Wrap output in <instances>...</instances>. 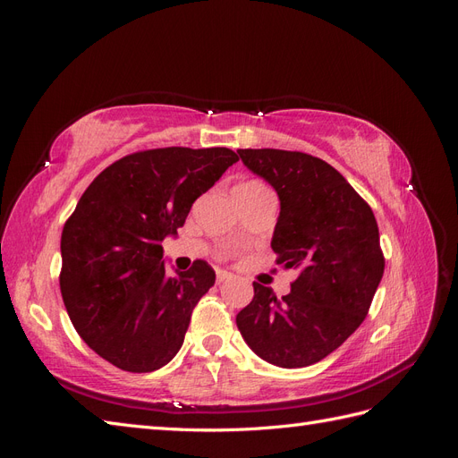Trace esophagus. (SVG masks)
Segmentation results:
<instances>
[{
  "mask_svg": "<svg viewBox=\"0 0 458 458\" xmlns=\"http://www.w3.org/2000/svg\"><path fill=\"white\" fill-rule=\"evenodd\" d=\"M227 281H231V275H229L227 271H217L216 283H217V284H224V283H227Z\"/></svg>",
  "mask_w": 458,
  "mask_h": 458,
  "instance_id": "esophagus-1",
  "label": "esophagus"
}]
</instances>
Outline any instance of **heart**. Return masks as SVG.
Returning <instances> with one entry per match:
<instances>
[{
	"label": "heart",
	"mask_w": 458,
	"mask_h": 458,
	"mask_svg": "<svg viewBox=\"0 0 458 458\" xmlns=\"http://www.w3.org/2000/svg\"><path fill=\"white\" fill-rule=\"evenodd\" d=\"M259 192H267V187L259 182H244L234 187V197H254Z\"/></svg>",
	"instance_id": "obj_1"
}]
</instances>
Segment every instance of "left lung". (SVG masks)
I'll use <instances>...</instances> for the list:
<instances>
[{"label":"left lung","mask_w":458,"mask_h":458,"mask_svg":"<svg viewBox=\"0 0 458 458\" xmlns=\"http://www.w3.org/2000/svg\"><path fill=\"white\" fill-rule=\"evenodd\" d=\"M237 152L279 195L271 248L279 266L300 271L283 298L254 283V298L237 315V327L267 363L310 367L365 321L386 263L377 217L321 158L279 148Z\"/></svg>","instance_id":"left-lung-1"}]
</instances>
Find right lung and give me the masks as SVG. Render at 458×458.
<instances>
[{
	"instance_id": "right-lung-1",
	"label": "right lung",
	"mask_w": 458,
	"mask_h": 458,
	"mask_svg": "<svg viewBox=\"0 0 458 458\" xmlns=\"http://www.w3.org/2000/svg\"><path fill=\"white\" fill-rule=\"evenodd\" d=\"M237 160L225 147L140 150L110 164L78 200L61 237V294L81 340L108 363L152 372L182 348L216 273L197 259L168 275L160 242Z\"/></svg>"
}]
</instances>
